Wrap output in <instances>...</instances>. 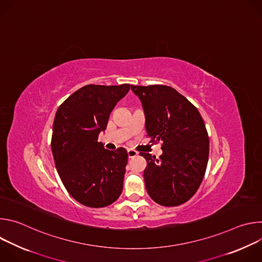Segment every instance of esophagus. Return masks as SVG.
Returning <instances> with one entry per match:
<instances>
[{"label":"esophagus","instance_id":"obj_1","mask_svg":"<svg viewBox=\"0 0 262 262\" xmlns=\"http://www.w3.org/2000/svg\"><path fill=\"white\" fill-rule=\"evenodd\" d=\"M127 155H128V158L132 159V158L138 156V152H137L136 150H133V149H128V150H127Z\"/></svg>","mask_w":262,"mask_h":262}]
</instances>
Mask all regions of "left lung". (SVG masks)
Listing matches in <instances>:
<instances>
[{"mask_svg": "<svg viewBox=\"0 0 262 262\" xmlns=\"http://www.w3.org/2000/svg\"><path fill=\"white\" fill-rule=\"evenodd\" d=\"M145 112L150 142H162L160 159L140 152L147 162L145 186L163 206H178L197 192L205 175L209 139L197 107L174 88L165 85L130 86Z\"/></svg>", "mask_w": 262, "mask_h": 262, "instance_id": "left-lung-1", "label": "left lung"}]
</instances>
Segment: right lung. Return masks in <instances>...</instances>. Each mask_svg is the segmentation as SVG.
Wrapping results in <instances>:
<instances>
[{"label": "right lung", "mask_w": 262, "mask_h": 262, "mask_svg": "<svg viewBox=\"0 0 262 262\" xmlns=\"http://www.w3.org/2000/svg\"><path fill=\"white\" fill-rule=\"evenodd\" d=\"M128 90V84L87 85L57 110L51 142L55 165L67 192L88 207H105L122 192L126 149L107 150L97 140Z\"/></svg>", "instance_id": "obj_1"}]
</instances>
